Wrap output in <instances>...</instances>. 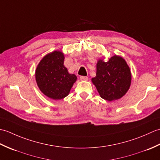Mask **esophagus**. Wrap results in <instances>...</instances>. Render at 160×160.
<instances>
[{
	"label": "esophagus",
	"mask_w": 160,
	"mask_h": 160,
	"mask_svg": "<svg viewBox=\"0 0 160 160\" xmlns=\"http://www.w3.org/2000/svg\"><path fill=\"white\" fill-rule=\"evenodd\" d=\"M81 80H88V77L87 76H80V77Z\"/></svg>",
	"instance_id": "34e87169"
}]
</instances>
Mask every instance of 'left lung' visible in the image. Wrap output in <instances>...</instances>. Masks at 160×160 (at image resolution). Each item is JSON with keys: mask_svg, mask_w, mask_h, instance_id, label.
I'll return each mask as SVG.
<instances>
[{"mask_svg": "<svg viewBox=\"0 0 160 160\" xmlns=\"http://www.w3.org/2000/svg\"><path fill=\"white\" fill-rule=\"evenodd\" d=\"M92 82L103 99L112 101L122 98L127 92L131 82V73L126 61L114 56L108 62L98 60L96 76Z\"/></svg>", "mask_w": 160, "mask_h": 160, "instance_id": "1", "label": "left lung"}]
</instances>
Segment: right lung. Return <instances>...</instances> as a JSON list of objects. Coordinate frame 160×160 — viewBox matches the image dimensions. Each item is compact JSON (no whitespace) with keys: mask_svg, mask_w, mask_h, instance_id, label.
I'll return each mask as SVG.
<instances>
[{"mask_svg":"<svg viewBox=\"0 0 160 160\" xmlns=\"http://www.w3.org/2000/svg\"><path fill=\"white\" fill-rule=\"evenodd\" d=\"M64 59L62 53L55 51L44 57L36 70V80L39 89L53 100L67 96L77 79L76 75L68 72L64 65Z\"/></svg>","mask_w":160,"mask_h":160,"instance_id":"1","label":"right lung"}]
</instances>
